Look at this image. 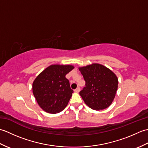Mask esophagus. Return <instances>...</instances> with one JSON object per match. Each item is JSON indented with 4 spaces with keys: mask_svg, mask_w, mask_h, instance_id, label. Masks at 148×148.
I'll use <instances>...</instances> for the list:
<instances>
[{
    "mask_svg": "<svg viewBox=\"0 0 148 148\" xmlns=\"http://www.w3.org/2000/svg\"><path fill=\"white\" fill-rule=\"evenodd\" d=\"M79 91H80V88H79V87H77L76 90H74V92H76V93H79Z\"/></svg>",
    "mask_w": 148,
    "mask_h": 148,
    "instance_id": "obj_1",
    "label": "esophagus"
}]
</instances>
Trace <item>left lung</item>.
I'll list each match as a JSON object with an SVG mask.
<instances>
[{
  "instance_id": "1",
  "label": "left lung",
  "mask_w": 148,
  "mask_h": 148,
  "mask_svg": "<svg viewBox=\"0 0 148 148\" xmlns=\"http://www.w3.org/2000/svg\"><path fill=\"white\" fill-rule=\"evenodd\" d=\"M78 69L86 81V86L79 92L84 103L95 111L109 108L118 90L116 75L106 66L97 63Z\"/></svg>"
}]
</instances>
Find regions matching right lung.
<instances>
[{"label":"right lung","mask_w":148,"mask_h":148,"mask_svg":"<svg viewBox=\"0 0 148 148\" xmlns=\"http://www.w3.org/2000/svg\"><path fill=\"white\" fill-rule=\"evenodd\" d=\"M74 68L72 65L53 64L36 77L32 83V92L43 111L56 114L66 108L73 90L65 76Z\"/></svg>","instance_id":"1"}]
</instances>
